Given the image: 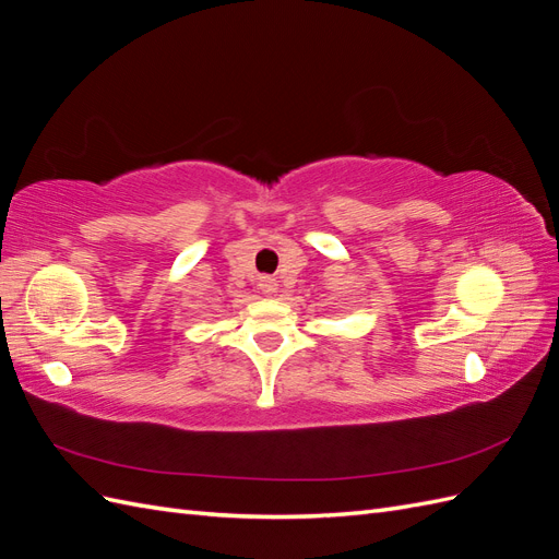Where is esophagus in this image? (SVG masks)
<instances>
[{
    "instance_id": "esophagus-1",
    "label": "esophagus",
    "mask_w": 559,
    "mask_h": 559,
    "mask_svg": "<svg viewBox=\"0 0 559 559\" xmlns=\"http://www.w3.org/2000/svg\"><path fill=\"white\" fill-rule=\"evenodd\" d=\"M259 289H261L263 294H273V292L277 289V280L270 277V275H261V277H259Z\"/></svg>"
}]
</instances>
